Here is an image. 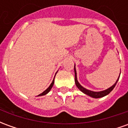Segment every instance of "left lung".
Here are the masks:
<instances>
[{
	"label": "left lung",
	"instance_id": "1",
	"mask_svg": "<svg viewBox=\"0 0 128 128\" xmlns=\"http://www.w3.org/2000/svg\"><path fill=\"white\" fill-rule=\"evenodd\" d=\"M74 70H75V82L76 86L78 87L79 90H80L84 94H87L88 96H91L92 98H101V97H103V96H105L108 95V94L110 93V92L115 87L116 84L117 83V82L118 81V79H119V77H120V75L118 76V79L116 80V82L112 86H110V88H108L106 90H102V91H99V92H95V91H92V90H88V89L85 88L84 87L81 85L79 83V82L78 80V78H77V71H76V68H75V66H74ZM120 74H121V72H120Z\"/></svg>",
	"mask_w": 128,
	"mask_h": 128
}]
</instances>
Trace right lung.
Returning a JSON list of instances; mask_svg holds the SVG:
<instances>
[{
    "label": "right lung",
    "instance_id": "obj_1",
    "mask_svg": "<svg viewBox=\"0 0 128 128\" xmlns=\"http://www.w3.org/2000/svg\"><path fill=\"white\" fill-rule=\"evenodd\" d=\"M57 72H56V73H57ZM55 77H56V75H55ZM54 79H55V78H54ZM54 79H53V82H52V83L50 84V86L48 87V88L46 89L43 92H42L41 94H40L38 96H43V95H45V94H46L47 93H48V92H49V91H50V90H51L52 87H53V84H54Z\"/></svg>",
    "mask_w": 128,
    "mask_h": 128
}]
</instances>
